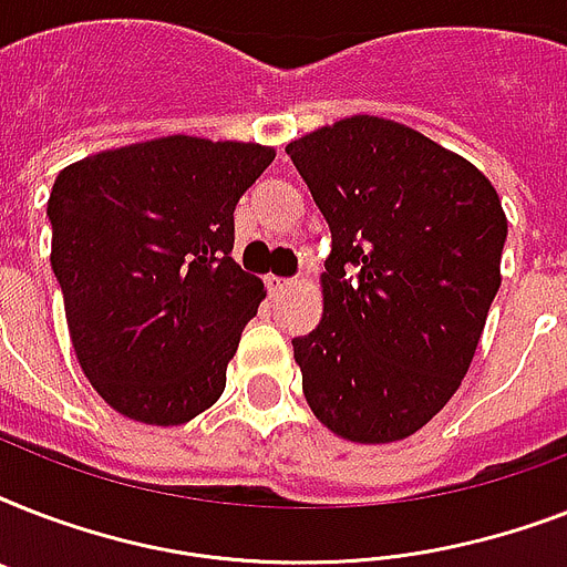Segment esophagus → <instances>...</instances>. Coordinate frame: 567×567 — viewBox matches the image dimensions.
Masks as SVG:
<instances>
[{
	"mask_svg": "<svg viewBox=\"0 0 567 567\" xmlns=\"http://www.w3.org/2000/svg\"><path fill=\"white\" fill-rule=\"evenodd\" d=\"M267 288H270V293H282L288 291V288H293V279H282V276H267Z\"/></svg>",
	"mask_w": 567,
	"mask_h": 567,
	"instance_id": "esophagus-1",
	"label": "esophagus"
}]
</instances>
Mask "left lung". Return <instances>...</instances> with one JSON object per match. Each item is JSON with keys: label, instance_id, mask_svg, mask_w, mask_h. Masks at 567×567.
I'll list each match as a JSON object with an SVG mask.
<instances>
[{"label": "left lung", "instance_id": "left-lung-1", "mask_svg": "<svg viewBox=\"0 0 567 567\" xmlns=\"http://www.w3.org/2000/svg\"><path fill=\"white\" fill-rule=\"evenodd\" d=\"M285 153L332 231L323 318L293 338L302 394L341 439H409L456 394L476 353L501 288V196L462 155L371 114Z\"/></svg>", "mask_w": 567, "mask_h": 567}]
</instances>
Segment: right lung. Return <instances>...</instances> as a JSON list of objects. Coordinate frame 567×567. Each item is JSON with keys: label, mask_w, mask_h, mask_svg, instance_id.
<instances>
[{"label": "right lung", "mask_w": 567, "mask_h": 567, "mask_svg": "<svg viewBox=\"0 0 567 567\" xmlns=\"http://www.w3.org/2000/svg\"><path fill=\"white\" fill-rule=\"evenodd\" d=\"M274 158V146L171 135L58 173L52 270L75 359L111 409L179 426L220 400L267 293L231 258L235 205Z\"/></svg>", "instance_id": "add662e5"}]
</instances>
